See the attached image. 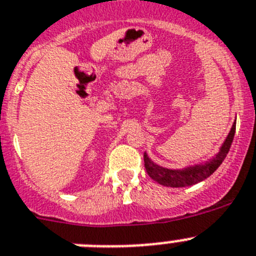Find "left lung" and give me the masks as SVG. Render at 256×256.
<instances>
[{
	"label": "left lung",
	"mask_w": 256,
	"mask_h": 256,
	"mask_svg": "<svg viewBox=\"0 0 256 256\" xmlns=\"http://www.w3.org/2000/svg\"><path fill=\"white\" fill-rule=\"evenodd\" d=\"M234 130H236V123H234L232 128H230V133H228L227 138L224 140L223 144L220 146V150L216 156H212V159L208 162H201V164L192 165V166H187L183 169H168L164 166L155 164L152 160L148 156V154H144V168L148 174L152 178L155 182H158L162 186L166 187H188L194 186L196 183L201 182V180H206L210 177L216 169L219 168V165L223 162L226 159L228 151H230V144L234 141Z\"/></svg>",
	"instance_id": "8db88e82"
}]
</instances>
